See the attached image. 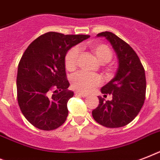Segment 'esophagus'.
<instances>
[{"mask_svg": "<svg viewBox=\"0 0 160 160\" xmlns=\"http://www.w3.org/2000/svg\"><path fill=\"white\" fill-rule=\"evenodd\" d=\"M75 95H79V96H81V97H87L88 95H86V94H83V93H80V92H78V91H76L75 92Z\"/></svg>", "mask_w": 160, "mask_h": 160, "instance_id": "esophagus-1", "label": "esophagus"}]
</instances>
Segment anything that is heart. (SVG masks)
I'll return each instance as SVG.
<instances>
[{
	"label": "heart",
	"instance_id": "1",
	"mask_svg": "<svg viewBox=\"0 0 160 160\" xmlns=\"http://www.w3.org/2000/svg\"><path fill=\"white\" fill-rule=\"evenodd\" d=\"M90 49L95 55V58L100 63H108L112 58V51L109 47L105 44L91 43ZM80 51L77 46L70 48L65 54V65L66 70L73 71L78 64ZM101 78L96 74H90L86 72H79L75 74L71 79V85L75 90L80 92L88 93L100 85Z\"/></svg>",
	"mask_w": 160,
	"mask_h": 160
}]
</instances>
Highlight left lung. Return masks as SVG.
I'll return each instance as SVG.
<instances>
[{"label":"left lung","instance_id":"8db88e82","mask_svg":"<svg viewBox=\"0 0 160 160\" xmlns=\"http://www.w3.org/2000/svg\"><path fill=\"white\" fill-rule=\"evenodd\" d=\"M96 36L105 37L118 58L114 77L101 88V93L111 95V100L98 96L99 105L92 111L93 118L103 126L119 128L126 125L138 115L145 100L146 79L139 56L129 45L112 32Z\"/></svg>","mask_w":160,"mask_h":160}]
</instances>
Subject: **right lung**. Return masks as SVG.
<instances>
[{
	"label": "right lung",
	"instance_id": "1",
	"mask_svg": "<svg viewBox=\"0 0 160 160\" xmlns=\"http://www.w3.org/2000/svg\"><path fill=\"white\" fill-rule=\"evenodd\" d=\"M90 37L47 32L32 41L18 65L17 100L22 114L36 128L53 130L65 123L68 90L65 56L71 47Z\"/></svg>",
	"mask_w": 160,
	"mask_h": 160
}]
</instances>
